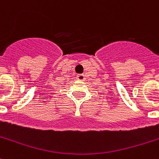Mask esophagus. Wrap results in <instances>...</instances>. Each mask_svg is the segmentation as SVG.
<instances>
[{
  "instance_id": "34e87169",
  "label": "esophagus",
  "mask_w": 159,
  "mask_h": 159,
  "mask_svg": "<svg viewBox=\"0 0 159 159\" xmlns=\"http://www.w3.org/2000/svg\"><path fill=\"white\" fill-rule=\"evenodd\" d=\"M77 78L78 81H84V80L86 79V77H85V75H84V74H78Z\"/></svg>"
}]
</instances>
